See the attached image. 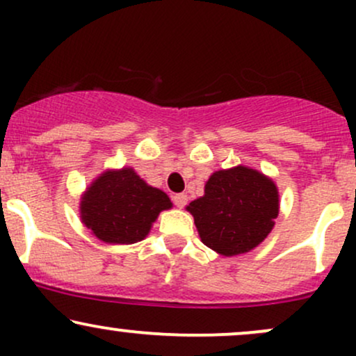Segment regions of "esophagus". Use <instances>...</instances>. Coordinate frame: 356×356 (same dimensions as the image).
Wrapping results in <instances>:
<instances>
[{
  "label": "esophagus",
  "mask_w": 356,
  "mask_h": 356,
  "mask_svg": "<svg viewBox=\"0 0 356 356\" xmlns=\"http://www.w3.org/2000/svg\"><path fill=\"white\" fill-rule=\"evenodd\" d=\"M172 201L177 207H184L187 204V195L186 194H175V195H172Z\"/></svg>",
  "instance_id": "34e87169"
}]
</instances>
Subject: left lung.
<instances>
[{
    "label": "left lung",
    "mask_w": 356,
    "mask_h": 356,
    "mask_svg": "<svg viewBox=\"0 0 356 356\" xmlns=\"http://www.w3.org/2000/svg\"><path fill=\"white\" fill-rule=\"evenodd\" d=\"M187 211L207 248L236 256L266 239L277 218L280 197L271 179L239 165L212 174L202 197L192 201Z\"/></svg>",
    "instance_id": "1"
}]
</instances>
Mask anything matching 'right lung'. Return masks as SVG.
I'll return each instance as SVG.
<instances>
[{"label": "right lung", "instance_id": "1", "mask_svg": "<svg viewBox=\"0 0 356 356\" xmlns=\"http://www.w3.org/2000/svg\"><path fill=\"white\" fill-rule=\"evenodd\" d=\"M172 206L165 192L147 186L132 169L102 174L81 201V220L108 244H132L149 234L159 212Z\"/></svg>", "mask_w": 356, "mask_h": 356}]
</instances>
